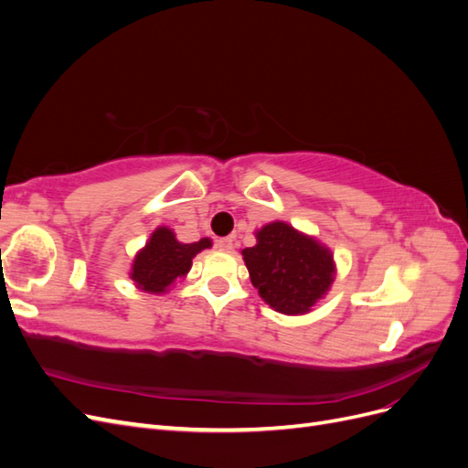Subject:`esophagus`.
Returning <instances> with one entry per match:
<instances>
[{
  "label": "esophagus",
  "mask_w": 468,
  "mask_h": 468,
  "mask_svg": "<svg viewBox=\"0 0 468 468\" xmlns=\"http://www.w3.org/2000/svg\"><path fill=\"white\" fill-rule=\"evenodd\" d=\"M217 248L222 251H232L234 250V239L232 238H220L217 239Z\"/></svg>",
  "instance_id": "34e87169"
}]
</instances>
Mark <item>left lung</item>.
<instances>
[{
    "label": "left lung",
    "mask_w": 468,
    "mask_h": 468,
    "mask_svg": "<svg viewBox=\"0 0 468 468\" xmlns=\"http://www.w3.org/2000/svg\"><path fill=\"white\" fill-rule=\"evenodd\" d=\"M258 244L242 250L251 285L281 314H306L330 291L332 251L287 222H269L256 232Z\"/></svg>",
    "instance_id": "left-lung-1"
}]
</instances>
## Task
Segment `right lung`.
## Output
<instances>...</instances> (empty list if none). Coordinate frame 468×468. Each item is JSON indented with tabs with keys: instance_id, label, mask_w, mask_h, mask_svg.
<instances>
[{
	"instance_id": "add662e5",
	"label": "right lung",
	"mask_w": 468,
	"mask_h": 468,
	"mask_svg": "<svg viewBox=\"0 0 468 468\" xmlns=\"http://www.w3.org/2000/svg\"><path fill=\"white\" fill-rule=\"evenodd\" d=\"M210 246L208 238H201L193 244H181L167 226H160L152 232L146 246L136 253L131 279L140 291L152 294L167 292L177 279L189 273L197 253Z\"/></svg>"
}]
</instances>
